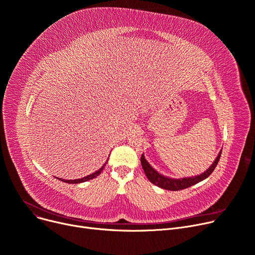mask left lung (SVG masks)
<instances>
[{"label": "left lung", "instance_id": "obj_1", "mask_svg": "<svg viewBox=\"0 0 255 255\" xmlns=\"http://www.w3.org/2000/svg\"><path fill=\"white\" fill-rule=\"evenodd\" d=\"M220 156H221V150H220L218 156L216 157V159L214 160V162L211 164V167L209 168L206 172H204L203 174H201L199 176L188 177V178L186 177V178H181V179H172V178H169V177H166V176L159 174L157 171H155L150 166V164H149V162L145 159V156L143 154L141 156V164H142V168L148 178V180L150 181L152 184H154L160 188H163V189L176 191V190H181V189L190 187L194 184L203 181L204 179L208 178L215 170Z\"/></svg>", "mask_w": 255, "mask_h": 255}]
</instances>
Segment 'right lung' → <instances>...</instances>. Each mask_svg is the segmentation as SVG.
<instances>
[{
  "mask_svg": "<svg viewBox=\"0 0 255 255\" xmlns=\"http://www.w3.org/2000/svg\"><path fill=\"white\" fill-rule=\"evenodd\" d=\"M107 161H108V160H107ZM107 161L104 163V166H102V168H101L100 170H98L97 172H95V173H93V174H91V175H88V176H86V177H84V178H80V179H75V180H65V179H61V178H59L58 180H61V181H63V182H66V183H73V184H77V183H81V182H85V181H88V180H92V179L96 178L97 176H99V175L101 174V172L104 170L105 166H106Z\"/></svg>",
  "mask_w": 255,
  "mask_h": 255,
  "instance_id": "right-lung-1",
  "label": "right lung"
}]
</instances>
